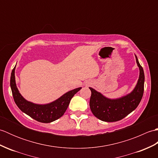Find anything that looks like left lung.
I'll use <instances>...</instances> for the list:
<instances>
[{
    "mask_svg": "<svg viewBox=\"0 0 158 158\" xmlns=\"http://www.w3.org/2000/svg\"><path fill=\"white\" fill-rule=\"evenodd\" d=\"M139 77L135 88L130 93L118 98H109L92 88L89 106L94 115L100 120L106 122H117L132 112L140 102L144 92L145 75L143 67L135 55Z\"/></svg>",
    "mask_w": 158,
    "mask_h": 158,
    "instance_id": "8db88e82",
    "label": "left lung"
}]
</instances>
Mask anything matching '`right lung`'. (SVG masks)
<instances>
[{
	"label": "right lung",
	"instance_id": "1",
	"mask_svg": "<svg viewBox=\"0 0 158 158\" xmlns=\"http://www.w3.org/2000/svg\"><path fill=\"white\" fill-rule=\"evenodd\" d=\"M15 66L12 70L10 86L13 99L18 108L32 119L41 123H50L61 117L69 105L70 100L82 88H77L60 96L54 101L44 105L36 104L26 100L19 93L17 88L15 77Z\"/></svg>",
	"mask_w": 158,
	"mask_h": 158
}]
</instances>
